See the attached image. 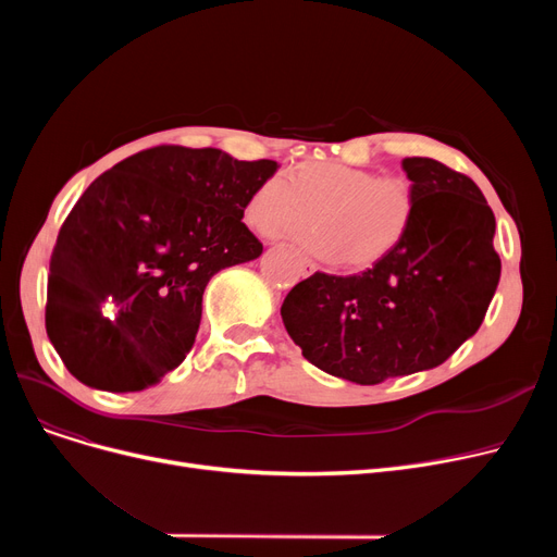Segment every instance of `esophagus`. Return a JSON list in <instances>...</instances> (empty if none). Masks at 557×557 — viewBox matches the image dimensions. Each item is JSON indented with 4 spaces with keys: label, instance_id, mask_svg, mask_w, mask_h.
I'll use <instances>...</instances> for the list:
<instances>
[{
    "label": "esophagus",
    "instance_id": "esophagus-1",
    "mask_svg": "<svg viewBox=\"0 0 557 557\" xmlns=\"http://www.w3.org/2000/svg\"><path fill=\"white\" fill-rule=\"evenodd\" d=\"M300 271H302V275H305V277H309V275L315 271V263H313L311 259L302 257V259H300Z\"/></svg>",
    "mask_w": 557,
    "mask_h": 557
}]
</instances>
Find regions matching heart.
I'll list each match as a JSON object with an SVG mask.
<instances>
[{
    "label": "heart",
    "instance_id": "heart-1",
    "mask_svg": "<svg viewBox=\"0 0 557 557\" xmlns=\"http://www.w3.org/2000/svg\"><path fill=\"white\" fill-rule=\"evenodd\" d=\"M418 210L413 185L401 175H379L338 162L307 164L261 181L246 205L248 221L261 232L298 230V242L325 261L368 269L391 255Z\"/></svg>",
    "mask_w": 557,
    "mask_h": 557
}]
</instances>
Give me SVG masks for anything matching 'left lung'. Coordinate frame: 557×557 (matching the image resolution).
I'll return each mask as SVG.
<instances>
[{"mask_svg": "<svg viewBox=\"0 0 557 557\" xmlns=\"http://www.w3.org/2000/svg\"><path fill=\"white\" fill-rule=\"evenodd\" d=\"M401 169L418 198L401 244L359 275L313 273L280 309L309 363L361 386L447 361L481 327L502 277L476 183L431 158Z\"/></svg>", "mask_w": 557, "mask_h": 557, "instance_id": "left-lung-1", "label": "left lung"}]
</instances>
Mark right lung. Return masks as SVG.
<instances>
[{
    "label": "right lung",
    "instance_id": "add662e5",
    "mask_svg": "<svg viewBox=\"0 0 557 557\" xmlns=\"http://www.w3.org/2000/svg\"><path fill=\"white\" fill-rule=\"evenodd\" d=\"M275 160L156 146L85 189L51 252L45 325L81 384L135 393L178 368L208 282L263 246L244 210Z\"/></svg>",
    "mask_w": 557,
    "mask_h": 557
}]
</instances>
